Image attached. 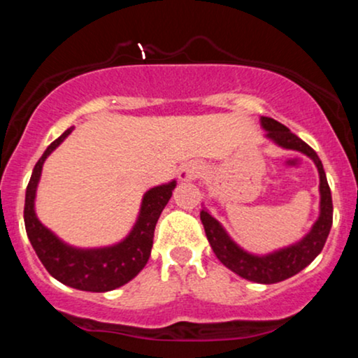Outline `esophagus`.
Masks as SVG:
<instances>
[{"label":"esophagus","mask_w":358,"mask_h":358,"mask_svg":"<svg viewBox=\"0 0 358 358\" xmlns=\"http://www.w3.org/2000/svg\"><path fill=\"white\" fill-rule=\"evenodd\" d=\"M200 173H202V166H200L199 163H187V165H183L182 170H180V180L190 182V180L199 178Z\"/></svg>","instance_id":"obj_1"}]
</instances>
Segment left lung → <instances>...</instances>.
Masks as SVG:
<instances>
[{
	"label": "left lung",
	"mask_w": 358,
	"mask_h": 358,
	"mask_svg": "<svg viewBox=\"0 0 358 358\" xmlns=\"http://www.w3.org/2000/svg\"><path fill=\"white\" fill-rule=\"evenodd\" d=\"M261 122L264 129L268 131V138L274 139L279 146L301 151L315 162L320 173V193H322L320 219L316 220L311 232L301 242L262 257L252 256V254H248L245 250L237 248L231 241V237L222 229L219 222L213 219L208 212H200V220H202L205 234H207V239L210 242L213 252L225 268L234 271V273L248 279V281L273 285V282L285 281V279L298 274L322 252L328 234H330L331 222H334V203H331V192L330 187H328L323 165L313 148L308 146L303 139H299L285 124L274 121V119L261 117Z\"/></svg>",
	"instance_id": "left-lung-1"
}]
</instances>
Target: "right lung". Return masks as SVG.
Listing matches in <instances>:
<instances>
[{
  "mask_svg": "<svg viewBox=\"0 0 358 358\" xmlns=\"http://www.w3.org/2000/svg\"><path fill=\"white\" fill-rule=\"evenodd\" d=\"M72 129L73 127H69L57 138L36 162L24 195V229L36 256L53 278L76 289L104 293L126 285L146 266L153 248L156 222L170 200L175 182L151 188L146 193L136 225L121 244L92 250L69 248L40 224L34 210V200L45 158L71 134Z\"/></svg>",
  "mask_w": 358,
  "mask_h": 358,
  "instance_id": "right-lung-1",
  "label": "right lung"
}]
</instances>
